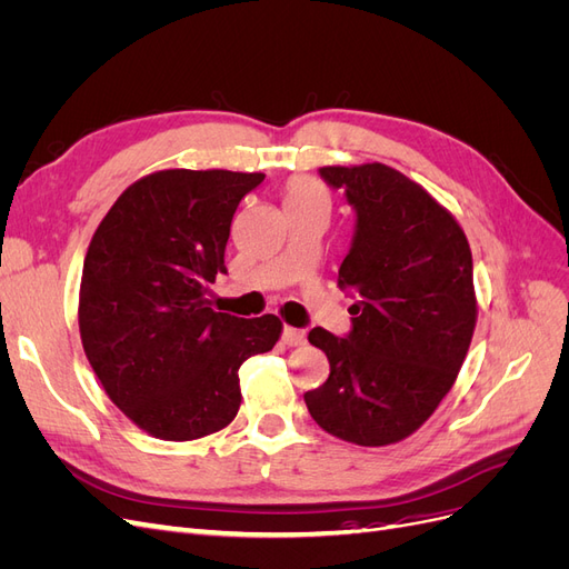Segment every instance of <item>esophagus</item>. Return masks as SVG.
I'll use <instances>...</instances> for the list:
<instances>
[{"label":"esophagus","mask_w":569,"mask_h":569,"mask_svg":"<svg viewBox=\"0 0 569 569\" xmlns=\"http://www.w3.org/2000/svg\"><path fill=\"white\" fill-rule=\"evenodd\" d=\"M282 341L287 343V347H301V343L306 341V332L297 330V327H284Z\"/></svg>","instance_id":"34e87169"}]
</instances>
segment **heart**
Here are the masks:
<instances>
[{
	"instance_id": "1",
	"label": "heart",
	"mask_w": 569,
	"mask_h": 569,
	"mask_svg": "<svg viewBox=\"0 0 569 569\" xmlns=\"http://www.w3.org/2000/svg\"><path fill=\"white\" fill-rule=\"evenodd\" d=\"M308 199H327L320 182L311 178H297L287 184V203L289 201H308Z\"/></svg>"
}]
</instances>
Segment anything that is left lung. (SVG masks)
Listing matches in <instances>:
<instances>
[{
	"instance_id": "obj_1",
	"label": "left lung",
	"mask_w": 569,
	"mask_h": 569,
	"mask_svg": "<svg viewBox=\"0 0 569 569\" xmlns=\"http://www.w3.org/2000/svg\"><path fill=\"white\" fill-rule=\"evenodd\" d=\"M318 173L343 189L356 211L337 278L356 303L349 335L308 332L330 360V377L303 401L325 432L343 441L396 443L437 410L470 349V244L456 218L399 170L366 163Z\"/></svg>"
}]
</instances>
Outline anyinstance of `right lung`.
I'll return each mask as SVG.
<instances>
[{"instance_id":"obj_1","label":"right lung","mask_w":569,"mask_h":569,"mask_svg":"<svg viewBox=\"0 0 569 569\" xmlns=\"http://www.w3.org/2000/svg\"><path fill=\"white\" fill-rule=\"evenodd\" d=\"M263 173L159 170L99 222L82 266L80 339L109 399L144 432L192 441L237 416L239 366L280 339L278 316L216 313L232 216Z\"/></svg>"}]
</instances>
